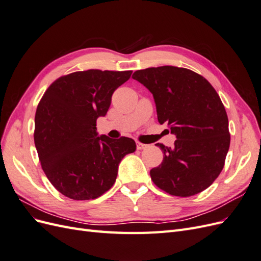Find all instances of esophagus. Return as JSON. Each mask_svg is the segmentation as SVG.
Here are the masks:
<instances>
[{
    "mask_svg": "<svg viewBox=\"0 0 261 261\" xmlns=\"http://www.w3.org/2000/svg\"><path fill=\"white\" fill-rule=\"evenodd\" d=\"M136 146H137V149H138V150H143V149L148 148V145H146V144H141V143H139V141H137V143H136Z\"/></svg>",
    "mask_w": 261,
    "mask_h": 261,
    "instance_id": "34e87169",
    "label": "esophagus"
}]
</instances>
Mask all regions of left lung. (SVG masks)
<instances>
[{
	"instance_id": "1",
	"label": "left lung",
	"mask_w": 261,
	"mask_h": 261,
	"mask_svg": "<svg viewBox=\"0 0 261 261\" xmlns=\"http://www.w3.org/2000/svg\"><path fill=\"white\" fill-rule=\"evenodd\" d=\"M133 78L152 93L158 121L168 123L174 146L156 144L163 161L150 171L153 183L173 196L189 197L208 188L224 167L230 148L224 106L211 84L175 66L136 70Z\"/></svg>"
}]
</instances>
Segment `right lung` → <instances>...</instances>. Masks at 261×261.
Returning a JSON list of instances; mask_svg holds the SVG:
<instances>
[{
	"mask_svg": "<svg viewBox=\"0 0 261 261\" xmlns=\"http://www.w3.org/2000/svg\"><path fill=\"white\" fill-rule=\"evenodd\" d=\"M132 73L88 69L62 76L39 102L34 134L39 160L51 184L70 199H96L108 192L118 164L136 150L132 138L98 136L96 127Z\"/></svg>",
	"mask_w": 261,
	"mask_h": 261,
	"instance_id": "add662e5",
	"label": "right lung"
}]
</instances>
